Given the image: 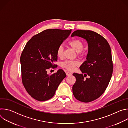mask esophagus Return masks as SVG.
<instances>
[{
  "label": "esophagus",
  "instance_id": "1",
  "mask_svg": "<svg viewBox=\"0 0 128 128\" xmlns=\"http://www.w3.org/2000/svg\"><path fill=\"white\" fill-rule=\"evenodd\" d=\"M66 75L67 76H71L72 75V74H71V73L69 72H66Z\"/></svg>",
  "mask_w": 128,
  "mask_h": 128
}]
</instances>
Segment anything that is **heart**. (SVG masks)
I'll return each instance as SVG.
<instances>
[{
  "label": "heart",
  "instance_id": "obj_1",
  "mask_svg": "<svg viewBox=\"0 0 128 128\" xmlns=\"http://www.w3.org/2000/svg\"><path fill=\"white\" fill-rule=\"evenodd\" d=\"M69 44L76 52H78L79 54H80V52L83 50L84 47L83 43L78 40L71 41L69 43ZM57 56L59 58H62L63 57L64 47L62 45H61L58 47L57 51ZM78 65V63L77 61H66L62 64V66L70 71H73L75 69L76 67Z\"/></svg>",
  "mask_w": 128,
  "mask_h": 128
}]
</instances>
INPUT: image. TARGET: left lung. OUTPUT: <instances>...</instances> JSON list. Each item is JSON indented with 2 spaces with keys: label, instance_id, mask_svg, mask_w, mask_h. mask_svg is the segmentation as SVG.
<instances>
[{
  "label": "left lung",
  "instance_id": "left-lung-1",
  "mask_svg": "<svg viewBox=\"0 0 128 128\" xmlns=\"http://www.w3.org/2000/svg\"><path fill=\"white\" fill-rule=\"evenodd\" d=\"M71 36L84 38L88 44L86 61L80 67L84 74H73L76 78L73 94L81 102H92L104 93L112 77L114 66L111 48L103 37L92 31L78 30ZM87 75L89 78L85 79Z\"/></svg>",
  "mask_w": 128,
  "mask_h": 128
}]
</instances>
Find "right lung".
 <instances>
[{"instance_id": "add662e5", "label": "right lung", "mask_w": 128, "mask_h": 128, "mask_svg": "<svg viewBox=\"0 0 128 128\" xmlns=\"http://www.w3.org/2000/svg\"><path fill=\"white\" fill-rule=\"evenodd\" d=\"M71 30L48 29L34 36L27 43L21 56L23 84L29 94L40 101L51 99L66 77L59 69L50 75L47 71L57 61V51Z\"/></svg>"}]
</instances>
